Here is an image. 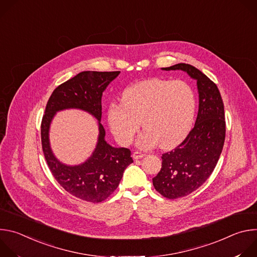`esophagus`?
<instances>
[{"label":"esophagus","instance_id":"obj_1","mask_svg":"<svg viewBox=\"0 0 257 257\" xmlns=\"http://www.w3.org/2000/svg\"><path fill=\"white\" fill-rule=\"evenodd\" d=\"M132 157H133L134 160H139V159H142L144 157V155L141 154L140 152H135V153H133Z\"/></svg>","mask_w":257,"mask_h":257}]
</instances>
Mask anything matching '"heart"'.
<instances>
[{
  "label": "heart",
  "mask_w": 257,
  "mask_h": 257,
  "mask_svg": "<svg viewBox=\"0 0 257 257\" xmlns=\"http://www.w3.org/2000/svg\"><path fill=\"white\" fill-rule=\"evenodd\" d=\"M122 103H112L107 122L117 141L128 145L140 127L136 139L141 150L159 143L171 148L188 134L193 123L196 99L191 86L183 80L152 78L128 86L122 93Z\"/></svg>",
  "instance_id": "obj_1"
}]
</instances>
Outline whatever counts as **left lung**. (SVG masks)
I'll list each match as a JSON object with an SVG mask.
<instances>
[{
  "label": "left lung",
  "mask_w": 257,
  "mask_h": 257,
  "mask_svg": "<svg viewBox=\"0 0 257 257\" xmlns=\"http://www.w3.org/2000/svg\"><path fill=\"white\" fill-rule=\"evenodd\" d=\"M181 70L196 80L198 114L193 129L180 145L162 157V169L153 184L164 197L186 196L208 179L222 154L226 135L224 103L217 86L195 67L180 63L162 68Z\"/></svg>",
  "instance_id": "obj_1"
}]
</instances>
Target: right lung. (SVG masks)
Instances as JSON below:
<instances>
[{"instance_id": "add662e5", "label": "right lung", "mask_w": 257, "mask_h": 257, "mask_svg": "<svg viewBox=\"0 0 257 257\" xmlns=\"http://www.w3.org/2000/svg\"><path fill=\"white\" fill-rule=\"evenodd\" d=\"M120 71H83L59 85L52 93L42 121V145L48 166L59 184L70 194L89 202H100L118 187L125 169L133 163L131 152L114 148L105 139L101 120V96ZM80 109L98 120L99 135L96 149L85 162L72 166L54 156L49 142V129L58 111Z\"/></svg>"}]
</instances>
